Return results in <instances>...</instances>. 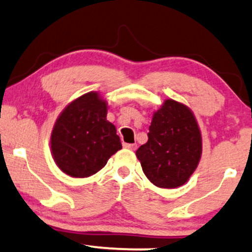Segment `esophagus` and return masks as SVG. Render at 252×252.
I'll return each instance as SVG.
<instances>
[{"label": "esophagus", "mask_w": 252, "mask_h": 252, "mask_svg": "<svg viewBox=\"0 0 252 252\" xmlns=\"http://www.w3.org/2000/svg\"><path fill=\"white\" fill-rule=\"evenodd\" d=\"M123 146H124V148H126V149L133 150V151H135V150L137 149V144H129V143H124Z\"/></svg>", "instance_id": "esophagus-1"}]
</instances>
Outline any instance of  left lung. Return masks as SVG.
<instances>
[{
    "instance_id": "obj_1",
    "label": "left lung",
    "mask_w": 252,
    "mask_h": 252,
    "mask_svg": "<svg viewBox=\"0 0 252 252\" xmlns=\"http://www.w3.org/2000/svg\"><path fill=\"white\" fill-rule=\"evenodd\" d=\"M148 142L136 151L148 179L161 189H174L192 176L201 157V135L190 110L166 100L155 113Z\"/></svg>"
}]
</instances>
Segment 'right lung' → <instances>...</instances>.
<instances>
[{"label": "right lung", "instance_id": "add662e5", "mask_svg": "<svg viewBox=\"0 0 252 252\" xmlns=\"http://www.w3.org/2000/svg\"><path fill=\"white\" fill-rule=\"evenodd\" d=\"M51 149L60 170L74 178L95 174L122 149L114 124L107 121V103L91 92L60 114L51 135Z\"/></svg>", "mask_w": 252, "mask_h": 252}]
</instances>
